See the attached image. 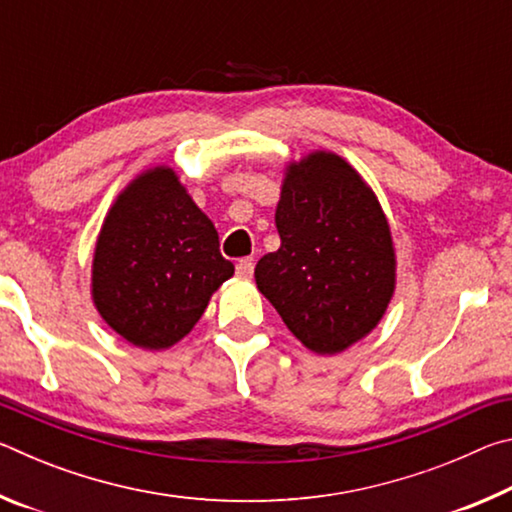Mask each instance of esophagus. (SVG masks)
Segmentation results:
<instances>
[{"instance_id": "obj_1", "label": "esophagus", "mask_w": 512, "mask_h": 512, "mask_svg": "<svg viewBox=\"0 0 512 512\" xmlns=\"http://www.w3.org/2000/svg\"><path fill=\"white\" fill-rule=\"evenodd\" d=\"M253 268H255L253 257H241L237 262V275L244 277V280H248V277H253Z\"/></svg>"}]
</instances>
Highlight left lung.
<instances>
[{"mask_svg": "<svg viewBox=\"0 0 512 512\" xmlns=\"http://www.w3.org/2000/svg\"><path fill=\"white\" fill-rule=\"evenodd\" d=\"M275 225L282 244L255 266L257 289L296 339L339 354L368 336L395 293L391 225L375 192L332 151L284 171Z\"/></svg>", "mask_w": 512, "mask_h": 512, "instance_id": "left-lung-1", "label": "left lung"}]
</instances>
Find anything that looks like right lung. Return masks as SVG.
Here are the masks:
<instances>
[{
    "label": "right lung",
    "instance_id": "obj_1",
    "mask_svg": "<svg viewBox=\"0 0 512 512\" xmlns=\"http://www.w3.org/2000/svg\"><path fill=\"white\" fill-rule=\"evenodd\" d=\"M235 275L219 232L167 164L121 189L92 259V300L128 343L167 350L192 332L212 293Z\"/></svg>",
    "mask_w": 512,
    "mask_h": 512
}]
</instances>
